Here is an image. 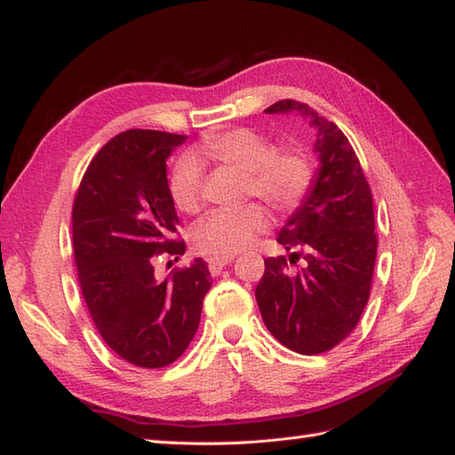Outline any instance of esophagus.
I'll use <instances>...</instances> for the list:
<instances>
[{"instance_id": "1", "label": "esophagus", "mask_w": 455, "mask_h": 455, "mask_svg": "<svg viewBox=\"0 0 455 455\" xmlns=\"http://www.w3.org/2000/svg\"><path fill=\"white\" fill-rule=\"evenodd\" d=\"M233 261V256H214L209 259V269L212 275H220V271H222L228 264H231Z\"/></svg>"}]
</instances>
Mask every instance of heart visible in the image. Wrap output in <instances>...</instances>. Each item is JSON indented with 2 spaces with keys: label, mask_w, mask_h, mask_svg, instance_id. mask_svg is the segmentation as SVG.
<instances>
[{
  "label": "heart",
  "mask_w": 455,
  "mask_h": 455,
  "mask_svg": "<svg viewBox=\"0 0 455 455\" xmlns=\"http://www.w3.org/2000/svg\"><path fill=\"white\" fill-rule=\"evenodd\" d=\"M197 157L244 172L246 196H256L279 212L294 211L313 182L309 156L298 146L275 148L269 136L254 129H229L206 136ZM171 196L182 212L197 214L203 206V171L194 159L176 164ZM269 226L258 204L224 209L206 216L196 228L194 241L203 254L233 256L249 246Z\"/></svg>",
  "instance_id": "heart-1"
}]
</instances>
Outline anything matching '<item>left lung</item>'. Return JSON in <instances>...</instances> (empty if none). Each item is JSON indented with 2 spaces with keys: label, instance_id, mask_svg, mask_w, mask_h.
Instances as JSON below:
<instances>
[{
  "label": "left lung",
  "instance_id": "left-lung-1",
  "mask_svg": "<svg viewBox=\"0 0 455 455\" xmlns=\"http://www.w3.org/2000/svg\"><path fill=\"white\" fill-rule=\"evenodd\" d=\"M266 114H298L316 131L319 167L309 194L279 231L288 258H267L256 301L284 347L316 355L336 347L359 323L376 264L374 203L347 136L304 102L279 100ZM301 255L305 267L288 272Z\"/></svg>",
  "mask_w": 455,
  "mask_h": 455
}]
</instances>
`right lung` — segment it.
Returning a JSON list of instances; mask_svg holds the SVG:
<instances>
[{"label": "right lung", "instance_id": "1", "mask_svg": "<svg viewBox=\"0 0 455 455\" xmlns=\"http://www.w3.org/2000/svg\"><path fill=\"white\" fill-rule=\"evenodd\" d=\"M188 136L132 129L94 156L72 211L74 254L85 304L100 336L134 366L163 368L194 339L211 291L206 261L159 281V256H182L167 159Z\"/></svg>", "mask_w": 455, "mask_h": 455}]
</instances>
